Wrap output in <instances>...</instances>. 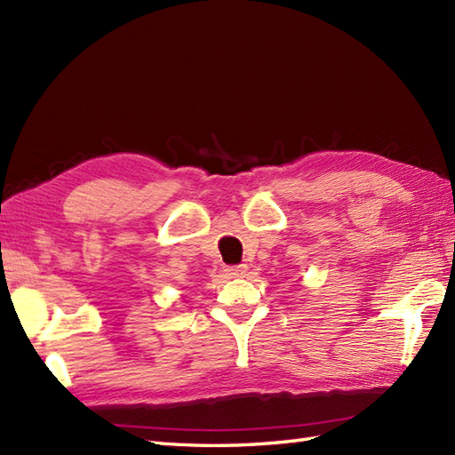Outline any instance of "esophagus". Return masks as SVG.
I'll return each mask as SVG.
<instances>
[{"label": "esophagus", "mask_w": 455, "mask_h": 455, "mask_svg": "<svg viewBox=\"0 0 455 455\" xmlns=\"http://www.w3.org/2000/svg\"><path fill=\"white\" fill-rule=\"evenodd\" d=\"M246 273H248V267H246V265L228 267V269H227V275H228L230 278H240V276H243Z\"/></svg>", "instance_id": "1"}]
</instances>
